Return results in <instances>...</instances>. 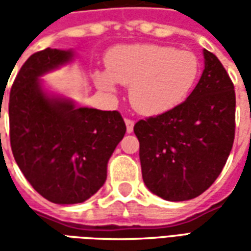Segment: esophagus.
Instances as JSON below:
<instances>
[{
	"instance_id": "1",
	"label": "esophagus",
	"mask_w": 251,
	"mask_h": 251,
	"mask_svg": "<svg viewBox=\"0 0 251 251\" xmlns=\"http://www.w3.org/2000/svg\"><path fill=\"white\" fill-rule=\"evenodd\" d=\"M125 124L126 131H127V133H131V131H133V127H134V121L130 120V118H125Z\"/></svg>"
}]
</instances>
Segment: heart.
I'll return each instance as SVG.
<instances>
[{"label": "heart", "instance_id": "heart-1", "mask_svg": "<svg viewBox=\"0 0 251 251\" xmlns=\"http://www.w3.org/2000/svg\"><path fill=\"white\" fill-rule=\"evenodd\" d=\"M107 71L95 72L100 90L114 93L115 82L130 87L133 107L158 115L183 103L200 72L199 59L189 51L158 44L115 47L107 53Z\"/></svg>", "mask_w": 251, "mask_h": 251}]
</instances>
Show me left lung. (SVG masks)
Segmentation results:
<instances>
[{
    "label": "left lung",
    "instance_id": "left-lung-1",
    "mask_svg": "<svg viewBox=\"0 0 251 251\" xmlns=\"http://www.w3.org/2000/svg\"><path fill=\"white\" fill-rule=\"evenodd\" d=\"M203 55L204 70L188 98L134 125L144 183L169 201L194 199L210 188L234 142V84L214 53Z\"/></svg>",
    "mask_w": 251,
    "mask_h": 251
}]
</instances>
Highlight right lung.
<instances>
[{"instance_id": "1", "label": "right lung", "mask_w": 251, "mask_h": 251, "mask_svg": "<svg viewBox=\"0 0 251 251\" xmlns=\"http://www.w3.org/2000/svg\"><path fill=\"white\" fill-rule=\"evenodd\" d=\"M72 56V51L51 48L33 53L9 97L14 160L30 185L57 204L82 203L104 184L109 158L126 131L118 111L76 107L43 90L39 77Z\"/></svg>"}]
</instances>
